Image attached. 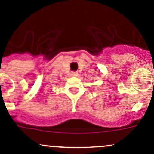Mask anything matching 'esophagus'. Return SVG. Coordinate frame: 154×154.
Listing matches in <instances>:
<instances>
[{
  "label": "esophagus",
  "instance_id": "1",
  "mask_svg": "<svg viewBox=\"0 0 154 154\" xmlns=\"http://www.w3.org/2000/svg\"><path fill=\"white\" fill-rule=\"evenodd\" d=\"M78 72H72V73H71V75L72 76H78Z\"/></svg>",
  "mask_w": 154,
  "mask_h": 154
}]
</instances>
